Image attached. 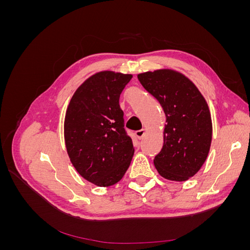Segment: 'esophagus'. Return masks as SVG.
Listing matches in <instances>:
<instances>
[{
    "instance_id": "34e87169",
    "label": "esophagus",
    "mask_w": 250,
    "mask_h": 250,
    "mask_svg": "<svg viewBox=\"0 0 250 250\" xmlns=\"http://www.w3.org/2000/svg\"><path fill=\"white\" fill-rule=\"evenodd\" d=\"M145 134H146V130H145V129L135 131V135H137V138H138L139 140H141V139H143L144 137H145Z\"/></svg>"
}]
</instances>
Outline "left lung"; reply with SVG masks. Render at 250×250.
<instances>
[{"mask_svg":"<svg viewBox=\"0 0 250 250\" xmlns=\"http://www.w3.org/2000/svg\"><path fill=\"white\" fill-rule=\"evenodd\" d=\"M141 84L161 103L166 115L164 145L154 158L160 175L186 181L207 161L213 134L208 105L184 74L161 69L138 75Z\"/></svg>","mask_w":250,"mask_h":250,"instance_id":"left-lung-1","label":"left lung"}]
</instances>
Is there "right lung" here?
Wrapping results in <instances>:
<instances>
[{"mask_svg": "<svg viewBox=\"0 0 250 250\" xmlns=\"http://www.w3.org/2000/svg\"><path fill=\"white\" fill-rule=\"evenodd\" d=\"M131 74L101 71L76 89L67 105L63 131L67 155L80 175L98 187L123 178L134 148L124 129L119 99Z\"/></svg>", "mask_w": 250, "mask_h": 250, "instance_id": "1", "label": "right lung"}]
</instances>
